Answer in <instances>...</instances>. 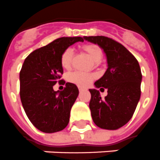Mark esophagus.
<instances>
[{"instance_id":"34e87169","label":"esophagus","mask_w":160,"mask_h":160,"mask_svg":"<svg viewBox=\"0 0 160 160\" xmlns=\"http://www.w3.org/2000/svg\"><path fill=\"white\" fill-rule=\"evenodd\" d=\"M82 91H83V89H82V88H79V92H82Z\"/></svg>"}]
</instances>
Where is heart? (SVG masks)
Listing matches in <instances>:
<instances>
[{
  "mask_svg": "<svg viewBox=\"0 0 160 160\" xmlns=\"http://www.w3.org/2000/svg\"><path fill=\"white\" fill-rule=\"evenodd\" d=\"M82 50L90 56L96 62H100L103 57V53L101 47L96 44H86L82 46ZM74 58L73 49L71 48H66L61 55V65L65 69H69L72 67ZM94 79V75L88 72L75 71L67 74V80L71 83L77 85L79 88H87Z\"/></svg>",
  "mask_w": 160,
  "mask_h": 160,
  "instance_id": "heart-1",
  "label": "heart"
}]
</instances>
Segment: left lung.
Listing matches in <instances>:
<instances>
[{
    "label": "left lung",
    "instance_id": "1",
    "mask_svg": "<svg viewBox=\"0 0 160 160\" xmlns=\"http://www.w3.org/2000/svg\"><path fill=\"white\" fill-rule=\"evenodd\" d=\"M98 44L106 53L108 68L95 82L98 88L107 89L102 99L99 91L89 89V107L94 123L102 129L116 130L132 117L140 98L142 74L135 56L119 42L106 36H84Z\"/></svg>",
    "mask_w": 160,
    "mask_h": 160
}]
</instances>
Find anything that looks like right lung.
<instances>
[{"mask_svg":"<svg viewBox=\"0 0 160 160\" xmlns=\"http://www.w3.org/2000/svg\"><path fill=\"white\" fill-rule=\"evenodd\" d=\"M82 37H62L37 48L27 56L20 72V96L28 118L42 132L62 131L69 122L70 111L78 96V88L67 82L64 89L53 91L63 73L62 52Z\"/></svg>","mask_w":160,"mask_h":160,"instance_id":"obj_1","label":"right lung"}]
</instances>
